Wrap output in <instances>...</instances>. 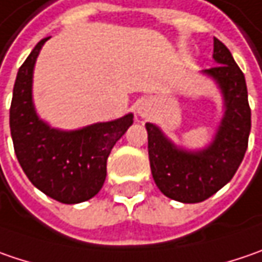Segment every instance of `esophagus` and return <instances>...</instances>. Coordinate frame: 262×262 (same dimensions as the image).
Listing matches in <instances>:
<instances>
[{"label": "esophagus", "instance_id": "esophagus-1", "mask_svg": "<svg viewBox=\"0 0 262 262\" xmlns=\"http://www.w3.org/2000/svg\"><path fill=\"white\" fill-rule=\"evenodd\" d=\"M149 105H148V104H141V105H139V107H138V110H136V113H138V116H139V117H143V119H145V117H148V116H149Z\"/></svg>", "mask_w": 262, "mask_h": 262}]
</instances>
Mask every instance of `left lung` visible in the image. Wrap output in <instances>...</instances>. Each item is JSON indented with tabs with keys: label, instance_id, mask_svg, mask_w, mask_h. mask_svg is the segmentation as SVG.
<instances>
[{
	"label": "left lung",
	"instance_id": "left-lung-1",
	"mask_svg": "<svg viewBox=\"0 0 262 262\" xmlns=\"http://www.w3.org/2000/svg\"><path fill=\"white\" fill-rule=\"evenodd\" d=\"M212 58L219 66L201 73L220 89L223 117L207 146H179L157 124H145L154 182L167 198L183 204L202 202L227 185L248 148L251 108L245 76L227 47L215 38Z\"/></svg>",
	"mask_w": 262,
	"mask_h": 262
}]
</instances>
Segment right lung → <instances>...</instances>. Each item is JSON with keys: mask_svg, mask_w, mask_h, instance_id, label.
Segmentation results:
<instances>
[{"mask_svg": "<svg viewBox=\"0 0 262 262\" xmlns=\"http://www.w3.org/2000/svg\"><path fill=\"white\" fill-rule=\"evenodd\" d=\"M48 38L38 42L18 69L10 108L14 152L35 188L63 204L94 198L107 176L113 146L133 124V114L99 121L74 130L51 127L36 113L33 70Z\"/></svg>", "mask_w": 262, "mask_h": 262, "instance_id": "add662e5", "label": "right lung"}]
</instances>
